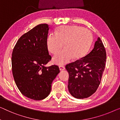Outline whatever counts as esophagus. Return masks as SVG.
Here are the masks:
<instances>
[{
	"label": "esophagus",
	"mask_w": 120,
	"mask_h": 120,
	"mask_svg": "<svg viewBox=\"0 0 120 120\" xmlns=\"http://www.w3.org/2000/svg\"><path fill=\"white\" fill-rule=\"evenodd\" d=\"M65 67H64V66H59V69H60V71H64V70H65Z\"/></svg>",
	"instance_id": "1"
}]
</instances>
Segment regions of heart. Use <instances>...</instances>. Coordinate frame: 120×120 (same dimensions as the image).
Segmentation results:
<instances>
[{
	"label": "heart",
	"instance_id": "heart-1",
	"mask_svg": "<svg viewBox=\"0 0 120 120\" xmlns=\"http://www.w3.org/2000/svg\"><path fill=\"white\" fill-rule=\"evenodd\" d=\"M93 42L90 31L81 26H61L56 33H51L47 37L46 45L52 53H56L63 47L65 49L53 57L52 61L58 65H64L73 59H82L88 52Z\"/></svg>",
	"mask_w": 120,
	"mask_h": 120
}]
</instances>
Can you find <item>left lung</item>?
<instances>
[{
  "label": "left lung",
  "instance_id": "obj_1",
  "mask_svg": "<svg viewBox=\"0 0 120 120\" xmlns=\"http://www.w3.org/2000/svg\"><path fill=\"white\" fill-rule=\"evenodd\" d=\"M106 61V49L99 37L88 54L66 66L69 74L68 89L73 97L85 99L96 92L101 82Z\"/></svg>",
  "mask_w": 120,
  "mask_h": 120
}]
</instances>
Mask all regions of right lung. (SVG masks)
Wrapping results in <instances>:
<instances>
[{
	"instance_id": "obj_1",
	"label": "right lung",
	"mask_w": 120,
	"mask_h": 120,
	"mask_svg": "<svg viewBox=\"0 0 120 120\" xmlns=\"http://www.w3.org/2000/svg\"><path fill=\"white\" fill-rule=\"evenodd\" d=\"M49 31L46 24L34 27L19 39L12 52L14 81L21 94L32 100L47 97L60 72L58 66H45L52 58L46 45Z\"/></svg>"
}]
</instances>
